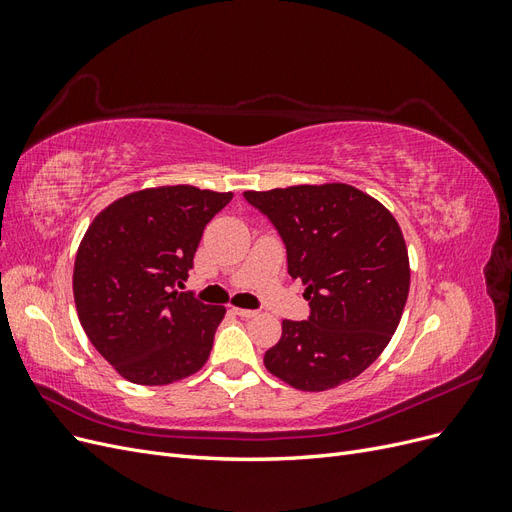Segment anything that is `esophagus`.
<instances>
[{"mask_svg":"<svg viewBox=\"0 0 512 512\" xmlns=\"http://www.w3.org/2000/svg\"><path fill=\"white\" fill-rule=\"evenodd\" d=\"M232 312H235L241 318H254L258 314L256 309H243V307H232Z\"/></svg>","mask_w":512,"mask_h":512,"instance_id":"1","label":"esophagus"}]
</instances>
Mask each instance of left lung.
Returning a JSON list of instances; mask_svg holds the SVG:
<instances>
[{"mask_svg":"<svg viewBox=\"0 0 512 512\" xmlns=\"http://www.w3.org/2000/svg\"><path fill=\"white\" fill-rule=\"evenodd\" d=\"M280 232L307 320H284L265 367L299 391H327L374 363L410 290L404 235L391 211L346 183L243 192Z\"/></svg>","mask_w":512,"mask_h":512,"instance_id":"obj_1","label":"left lung"}]
</instances>
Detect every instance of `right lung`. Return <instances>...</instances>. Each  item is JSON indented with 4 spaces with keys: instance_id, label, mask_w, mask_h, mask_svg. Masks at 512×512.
<instances>
[{
    "instance_id": "obj_1",
    "label": "right lung",
    "mask_w": 512,
    "mask_h": 512,
    "mask_svg": "<svg viewBox=\"0 0 512 512\" xmlns=\"http://www.w3.org/2000/svg\"><path fill=\"white\" fill-rule=\"evenodd\" d=\"M232 192L164 185L132 192L91 222L74 260V303L89 342L145 386L188 378L209 359L226 309L177 288Z\"/></svg>"
}]
</instances>
